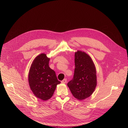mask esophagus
Here are the masks:
<instances>
[{
  "label": "esophagus",
  "instance_id": "34e87169",
  "mask_svg": "<svg viewBox=\"0 0 128 128\" xmlns=\"http://www.w3.org/2000/svg\"><path fill=\"white\" fill-rule=\"evenodd\" d=\"M66 82H67V79H64L62 81V83H64V84L66 83Z\"/></svg>",
  "mask_w": 128,
  "mask_h": 128
}]
</instances>
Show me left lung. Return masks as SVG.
<instances>
[{"label": "left lung", "mask_w": 128, "mask_h": 128, "mask_svg": "<svg viewBox=\"0 0 128 128\" xmlns=\"http://www.w3.org/2000/svg\"><path fill=\"white\" fill-rule=\"evenodd\" d=\"M75 66L73 78L68 83L73 96L79 100L89 97L96 85L94 64L91 57L85 52L75 53Z\"/></svg>", "instance_id": "8db88e82"}]
</instances>
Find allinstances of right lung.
Returning a JSON list of instances; mask_svg holds the SVG:
<instances>
[{
	"label": "right lung",
	"mask_w": 128,
	"mask_h": 128,
	"mask_svg": "<svg viewBox=\"0 0 128 128\" xmlns=\"http://www.w3.org/2000/svg\"><path fill=\"white\" fill-rule=\"evenodd\" d=\"M49 60L46 54L38 55L33 61L28 74L32 91L37 98L43 100L52 96L56 85L60 83L55 71L50 68Z\"/></svg>",
	"instance_id": "add662e5"
}]
</instances>
